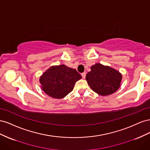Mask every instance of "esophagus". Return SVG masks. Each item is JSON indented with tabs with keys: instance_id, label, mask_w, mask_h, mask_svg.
I'll return each instance as SVG.
<instances>
[{
	"instance_id": "34e87169",
	"label": "esophagus",
	"mask_w": 150,
	"mask_h": 150,
	"mask_svg": "<svg viewBox=\"0 0 150 150\" xmlns=\"http://www.w3.org/2000/svg\"><path fill=\"white\" fill-rule=\"evenodd\" d=\"M86 72H83V73H81V76H82L83 78H84V79L86 78Z\"/></svg>"
}]
</instances>
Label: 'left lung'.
<instances>
[{
    "mask_svg": "<svg viewBox=\"0 0 150 150\" xmlns=\"http://www.w3.org/2000/svg\"><path fill=\"white\" fill-rule=\"evenodd\" d=\"M86 79L95 93L101 96H107L119 89L122 76L112 68L97 63L91 67V71L86 74Z\"/></svg>",
    "mask_w": 150,
    "mask_h": 150,
    "instance_id": "obj_1",
    "label": "left lung"
}]
</instances>
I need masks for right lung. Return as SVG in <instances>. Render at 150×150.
<instances>
[{"label": "right lung", "instance_id": "obj_1", "mask_svg": "<svg viewBox=\"0 0 150 150\" xmlns=\"http://www.w3.org/2000/svg\"><path fill=\"white\" fill-rule=\"evenodd\" d=\"M81 78L76 69L62 64L50 67L40 78V83L49 96L61 99L72 91L76 81Z\"/></svg>", "mask_w": 150, "mask_h": 150}]
</instances>
